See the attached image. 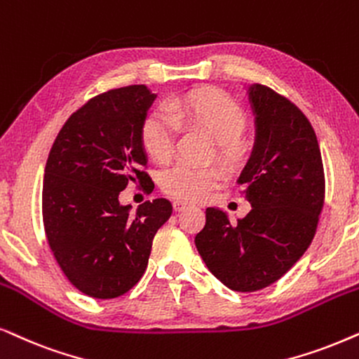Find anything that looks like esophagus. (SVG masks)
Instances as JSON below:
<instances>
[{"instance_id":"esophagus-1","label":"esophagus","mask_w":359,"mask_h":359,"mask_svg":"<svg viewBox=\"0 0 359 359\" xmlns=\"http://www.w3.org/2000/svg\"><path fill=\"white\" fill-rule=\"evenodd\" d=\"M172 207H174L175 212H182V210L189 207V203L184 202V200H174V202H172Z\"/></svg>"}]
</instances>
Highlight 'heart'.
Segmentation results:
<instances>
[{"label":"heart","mask_w":359,"mask_h":359,"mask_svg":"<svg viewBox=\"0 0 359 359\" xmlns=\"http://www.w3.org/2000/svg\"><path fill=\"white\" fill-rule=\"evenodd\" d=\"M170 113L152 111L141 124V146L152 161L164 164L174 154L177 123L182 119L190 126L207 131L218 142L217 154L233 164L240 161L241 141L246 118L240 104L213 88H198L175 97L169 103ZM222 182V174L213 167L200 169L189 164H175L162 172L159 184L167 195L179 200H202Z\"/></svg>","instance_id":"heart-1"}]
</instances>
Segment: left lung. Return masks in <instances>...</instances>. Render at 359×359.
<instances>
[{"instance_id": "obj_1", "label": "left lung", "mask_w": 359, "mask_h": 359, "mask_svg": "<svg viewBox=\"0 0 359 359\" xmlns=\"http://www.w3.org/2000/svg\"><path fill=\"white\" fill-rule=\"evenodd\" d=\"M256 137L238 185L251 212L238 223L207 208L195 246L228 289L255 292L279 280L312 243L325 200L320 146L307 116L264 85L248 88Z\"/></svg>"}]
</instances>
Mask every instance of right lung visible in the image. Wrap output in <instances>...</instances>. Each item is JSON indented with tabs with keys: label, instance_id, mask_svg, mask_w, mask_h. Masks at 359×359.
<instances>
[{
	"label": "right lung",
	"instance_id": "obj_1",
	"mask_svg": "<svg viewBox=\"0 0 359 359\" xmlns=\"http://www.w3.org/2000/svg\"><path fill=\"white\" fill-rule=\"evenodd\" d=\"M156 95L146 85L108 90L67 119L46 164L42 219L57 264L93 299L126 294L144 274L152 240L172 215L165 198L135 213L119 203L128 184L152 192L141 124Z\"/></svg>",
	"mask_w": 359,
	"mask_h": 359
}]
</instances>
